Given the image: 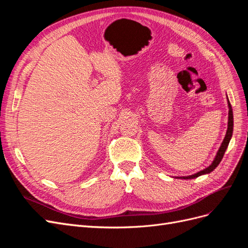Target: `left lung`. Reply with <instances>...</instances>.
<instances>
[{"label":"left lung","instance_id":"obj_1","mask_svg":"<svg viewBox=\"0 0 248 248\" xmlns=\"http://www.w3.org/2000/svg\"><path fill=\"white\" fill-rule=\"evenodd\" d=\"M228 106H229V121H228L227 134H226V137H224V139H223V141L221 142L218 152H217L213 162L210 164L208 168H206L205 170H202L197 172V174H193V175L187 176V177H179V178H181V179H194V178H198L199 176L209 174V172H211L213 170H215L216 167L220 163L222 157L224 155V152H226V150H227V148L229 146V142H230V140L232 139V127H234V118H232V106H231L229 99H228Z\"/></svg>","mask_w":248,"mask_h":248}]
</instances>
